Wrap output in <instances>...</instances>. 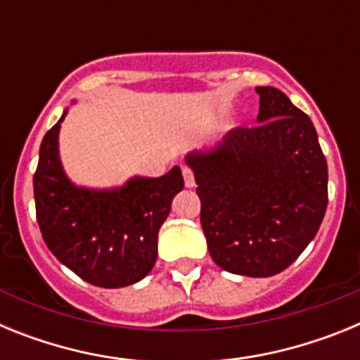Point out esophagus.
I'll return each mask as SVG.
<instances>
[{
	"mask_svg": "<svg viewBox=\"0 0 360 360\" xmlns=\"http://www.w3.org/2000/svg\"><path fill=\"white\" fill-rule=\"evenodd\" d=\"M184 182H186V187H195V173L189 169V167H184Z\"/></svg>",
	"mask_w": 360,
	"mask_h": 360,
	"instance_id": "obj_1",
	"label": "esophagus"
}]
</instances>
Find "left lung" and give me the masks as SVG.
<instances>
[{
  "instance_id": "1",
  "label": "left lung",
  "mask_w": 360,
  "mask_h": 360,
  "mask_svg": "<svg viewBox=\"0 0 360 360\" xmlns=\"http://www.w3.org/2000/svg\"><path fill=\"white\" fill-rule=\"evenodd\" d=\"M256 128L231 129L186 155L202 202L209 254L227 272L269 278L297 259L328 205V165L310 117L257 86Z\"/></svg>"
}]
</instances>
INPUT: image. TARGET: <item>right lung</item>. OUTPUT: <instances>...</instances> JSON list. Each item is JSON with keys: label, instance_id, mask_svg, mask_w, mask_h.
Here are the masks:
<instances>
[{"label": "right lung", "instance_id": "1", "mask_svg": "<svg viewBox=\"0 0 360 360\" xmlns=\"http://www.w3.org/2000/svg\"><path fill=\"white\" fill-rule=\"evenodd\" d=\"M68 110L44 135L34 174L41 234L50 252L95 287L120 288L151 272L158 231L184 189L178 165L164 176H133L120 187L73 184L59 157V129Z\"/></svg>", "mask_w": 360, "mask_h": 360}]
</instances>
